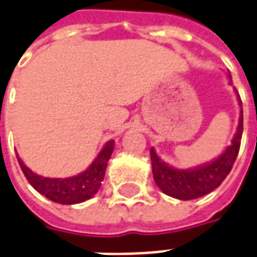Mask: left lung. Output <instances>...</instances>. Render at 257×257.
<instances>
[{
	"instance_id": "8db88e82",
	"label": "left lung",
	"mask_w": 257,
	"mask_h": 257,
	"mask_svg": "<svg viewBox=\"0 0 257 257\" xmlns=\"http://www.w3.org/2000/svg\"><path fill=\"white\" fill-rule=\"evenodd\" d=\"M229 82L232 83V78L229 74ZM236 91V89H234ZM237 94V91H236ZM238 103L241 107V99L237 94ZM242 136V109H240L237 131L232 139V144L221 154L218 158L210 163L202 164L198 167L189 170H178L160 160L154 148H151V162L154 172L155 183L158 185L164 194L182 201L199 198L211 193L224 182L236 162L240 143Z\"/></svg>"
}]
</instances>
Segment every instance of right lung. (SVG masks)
<instances>
[{"mask_svg": "<svg viewBox=\"0 0 257 257\" xmlns=\"http://www.w3.org/2000/svg\"><path fill=\"white\" fill-rule=\"evenodd\" d=\"M113 150H114V142L110 140L105 144L102 151L98 154L97 158L94 159V162L90 164V167L86 171L75 176L64 178V179L37 175L23 163V160L20 159L19 156H17V160L24 172L25 178L28 179L31 186L36 191L56 203L75 205V203L85 202L97 194L103 181L107 162L110 159Z\"/></svg>", "mask_w": 257, "mask_h": 257, "instance_id": "add662e5", "label": "right lung"}]
</instances>
